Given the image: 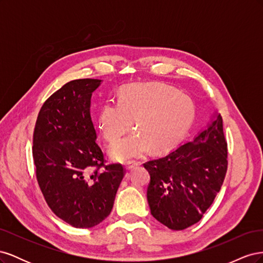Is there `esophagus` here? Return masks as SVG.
I'll return each mask as SVG.
<instances>
[{"instance_id": "obj_1", "label": "esophagus", "mask_w": 263, "mask_h": 263, "mask_svg": "<svg viewBox=\"0 0 263 263\" xmlns=\"http://www.w3.org/2000/svg\"><path fill=\"white\" fill-rule=\"evenodd\" d=\"M135 165H136V163H127V164L125 165V169H126L127 172H129V171H132V170L134 169Z\"/></svg>"}]
</instances>
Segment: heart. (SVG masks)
<instances>
[{"label":"heart","mask_w":263,"mask_h":263,"mask_svg":"<svg viewBox=\"0 0 263 263\" xmlns=\"http://www.w3.org/2000/svg\"><path fill=\"white\" fill-rule=\"evenodd\" d=\"M195 116L189 95L161 83L133 84L119 92L118 103L101 106L98 124L102 136L114 145L124 134L135 130L109 150L118 162H130L151 148L156 153L171 149L184 136Z\"/></svg>","instance_id":"obj_1"}]
</instances>
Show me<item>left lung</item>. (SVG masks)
I'll use <instances>...</instances> for the list:
<instances>
[{
  "label": "left lung",
  "instance_id": "obj_1",
  "mask_svg": "<svg viewBox=\"0 0 263 263\" xmlns=\"http://www.w3.org/2000/svg\"><path fill=\"white\" fill-rule=\"evenodd\" d=\"M150 174L147 200L151 215L173 230L203 217L224 182L227 142L222 119L214 113L196 136L170 153L144 163Z\"/></svg>",
  "mask_w": 263,
  "mask_h": 263
}]
</instances>
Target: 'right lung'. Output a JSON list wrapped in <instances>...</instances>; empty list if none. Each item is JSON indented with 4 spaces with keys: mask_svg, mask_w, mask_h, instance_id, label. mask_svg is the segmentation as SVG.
<instances>
[{
    "mask_svg": "<svg viewBox=\"0 0 263 263\" xmlns=\"http://www.w3.org/2000/svg\"><path fill=\"white\" fill-rule=\"evenodd\" d=\"M98 79L66 83L36 121L33 158L39 187L51 211L76 228H91L112 212L124 178L122 164H104L90 114Z\"/></svg>",
    "mask_w": 263,
    "mask_h": 263,
    "instance_id": "1",
    "label": "right lung"
}]
</instances>
